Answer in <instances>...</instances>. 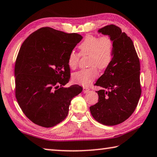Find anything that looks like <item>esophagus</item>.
I'll return each instance as SVG.
<instances>
[{
    "instance_id": "34e87169",
    "label": "esophagus",
    "mask_w": 157,
    "mask_h": 157,
    "mask_svg": "<svg viewBox=\"0 0 157 157\" xmlns=\"http://www.w3.org/2000/svg\"><path fill=\"white\" fill-rule=\"evenodd\" d=\"M89 90H90V89L87 88V87H83V92L84 93H87V92H89Z\"/></svg>"
}]
</instances>
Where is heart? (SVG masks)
Returning <instances> with one entry per match:
<instances>
[{
  "mask_svg": "<svg viewBox=\"0 0 157 157\" xmlns=\"http://www.w3.org/2000/svg\"><path fill=\"white\" fill-rule=\"evenodd\" d=\"M79 54L71 51L67 57V64L71 69L78 67L81 56H89L90 67L76 71L72 75L74 83L87 86L97 78L100 70L109 67L114 56V43L108 36L98 37L95 35H87L78 46Z\"/></svg>",
  "mask_w": 157,
  "mask_h": 157,
  "instance_id": "b5f03b06",
  "label": "heart"
}]
</instances>
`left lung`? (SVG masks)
<instances>
[{"instance_id":"8db88e82","label":"left lung","mask_w":157,"mask_h":157,"mask_svg":"<svg viewBox=\"0 0 157 157\" xmlns=\"http://www.w3.org/2000/svg\"><path fill=\"white\" fill-rule=\"evenodd\" d=\"M109 36L114 43V56L94 86L102 89L97 91V103L90 107L94 119L101 124L116 125L130 117L141 94L140 62L132 40L120 27L114 25L98 30Z\"/></svg>"}]
</instances>
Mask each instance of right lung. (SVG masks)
<instances>
[{
	"mask_svg": "<svg viewBox=\"0 0 157 157\" xmlns=\"http://www.w3.org/2000/svg\"><path fill=\"white\" fill-rule=\"evenodd\" d=\"M82 38L45 27L22 44L15 63V95L22 111L35 124L51 128L62 122L71 99L83 90L78 85L63 87L70 78L69 53Z\"/></svg>",
	"mask_w": 157,
	"mask_h": 157,
	"instance_id": "1",
	"label": "right lung"
}]
</instances>
